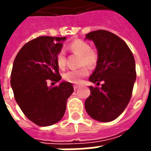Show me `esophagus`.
Masks as SVG:
<instances>
[{
	"mask_svg": "<svg viewBox=\"0 0 151 151\" xmlns=\"http://www.w3.org/2000/svg\"><path fill=\"white\" fill-rule=\"evenodd\" d=\"M79 88H81L80 85H73V89H74V90L78 89Z\"/></svg>",
	"mask_w": 151,
	"mask_h": 151,
	"instance_id": "1",
	"label": "esophagus"
}]
</instances>
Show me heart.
Here are the masks:
<instances>
[{
    "label": "heart",
    "mask_w": 151,
    "mask_h": 151,
    "mask_svg": "<svg viewBox=\"0 0 151 151\" xmlns=\"http://www.w3.org/2000/svg\"><path fill=\"white\" fill-rule=\"evenodd\" d=\"M68 48L73 53L81 55L80 65L93 67L96 65L98 62V53L95 49L91 48V46L88 42L77 39L71 42L68 46ZM57 65L60 69H64L66 66V58L63 50L59 51L56 55ZM88 74V70L87 67H81L78 70H71L64 73L63 78L66 81L74 84L81 82L83 78Z\"/></svg>",
    "instance_id": "b5f03b06"
}]
</instances>
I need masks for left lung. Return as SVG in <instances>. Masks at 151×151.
<instances>
[{
    "mask_svg": "<svg viewBox=\"0 0 151 151\" xmlns=\"http://www.w3.org/2000/svg\"><path fill=\"white\" fill-rule=\"evenodd\" d=\"M98 52L96 67L89 78L100 88L89 86L90 96L85 107L90 117L101 122H112L119 117L131 99L136 79V63L127 44L119 37L99 29L86 34Z\"/></svg>",
    "mask_w": 151,
    "mask_h": 151,
    "instance_id": "1",
    "label": "left lung"
}]
</instances>
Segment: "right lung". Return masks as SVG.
<instances>
[{"instance_id":"1","label":"right lung","mask_w":151,"mask_h":151,"mask_svg":"<svg viewBox=\"0 0 151 151\" xmlns=\"http://www.w3.org/2000/svg\"><path fill=\"white\" fill-rule=\"evenodd\" d=\"M66 39L37 37L23 45L13 63L11 86L15 101L26 117L39 126L59 122L73 92L70 82L61 81L56 87L47 84L48 80L55 83L61 80L56 55Z\"/></svg>"}]
</instances>
